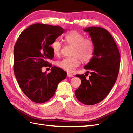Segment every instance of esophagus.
Returning a JSON list of instances; mask_svg holds the SVG:
<instances>
[{
  "mask_svg": "<svg viewBox=\"0 0 133 133\" xmlns=\"http://www.w3.org/2000/svg\"><path fill=\"white\" fill-rule=\"evenodd\" d=\"M67 77L68 78H72V77H74L73 75H72V74H71L70 73H67Z\"/></svg>",
  "mask_w": 133,
  "mask_h": 133,
  "instance_id": "obj_1",
  "label": "esophagus"
}]
</instances>
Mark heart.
I'll use <instances>...</instances> for the list:
<instances>
[{
    "instance_id": "obj_1",
    "label": "heart",
    "mask_w": 133,
    "mask_h": 133,
    "mask_svg": "<svg viewBox=\"0 0 133 133\" xmlns=\"http://www.w3.org/2000/svg\"><path fill=\"white\" fill-rule=\"evenodd\" d=\"M64 39L68 44L74 46L71 58H65L58 61L57 65L69 72H71L81 64V59L84 63L88 62L92 57L93 52V44L91 41L84 39V36L76 30H72L66 34ZM54 54L60 53L62 48L61 42L55 39L51 45Z\"/></svg>"
}]
</instances>
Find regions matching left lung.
<instances>
[{"mask_svg":"<svg viewBox=\"0 0 133 133\" xmlns=\"http://www.w3.org/2000/svg\"><path fill=\"white\" fill-rule=\"evenodd\" d=\"M84 31L88 33L94 48L93 57L84 67L91 75L88 79L84 74L75 75L81 79L82 83L75 94L82 103L92 105L103 100L115 84L119 70L120 54L115 40L106 29L91 26Z\"/></svg>","mask_w":133,"mask_h":133,"instance_id":"obj_1","label":"left lung"}]
</instances>
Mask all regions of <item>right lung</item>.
<instances>
[{
	"label": "right lung",
	"instance_id": "1",
	"mask_svg": "<svg viewBox=\"0 0 133 133\" xmlns=\"http://www.w3.org/2000/svg\"><path fill=\"white\" fill-rule=\"evenodd\" d=\"M64 30L59 26L35 24L21 33L14 49V73L24 94L35 103H44L53 96L67 73L56 66L42 72L54 57L50 45ZM50 66V64L49 66Z\"/></svg>",
	"mask_w": 133,
	"mask_h": 133
}]
</instances>
